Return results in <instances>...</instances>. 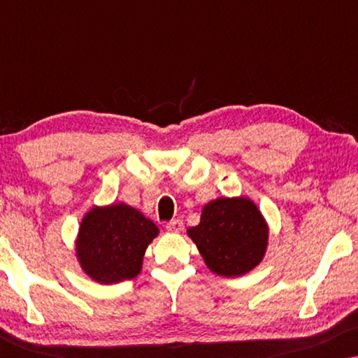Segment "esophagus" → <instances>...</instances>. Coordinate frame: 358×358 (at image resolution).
<instances>
[{
  "label": "esophagus",
  "mask_w": 358,
  "mask_h": 358,
  "mask_svg": "<svg viewBox=\"0 0 358 358\" xmlns=\"http://www.w3.org/2000/svg\"><path fill=\"white\" fill-rule=\"evenodd\" d=\"M166 229H168V231H171V233H180L184 229L182 220H179V218L171 220V222L166 223Z\"/></svg>",
  "instance_id": "1"
}]
</instances>
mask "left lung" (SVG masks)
I'll use <instances>...</instances> for the list:
<instances>
[{
    "mask_svg": "<svg viewBox=\"0 0 358 358\" xmlns=\"http://www.w3.org/2000/svg\"><path fill=\"white\" fill-rule=\"evenodd\" d=\"M210 271L239 277L262 261L267 224L249 199H217L205 205L197 227L187 229Z\"/></svg>",
    "mask_w": 358,
    "mask_h": 358,
    "instance_id": "1",
    "label": "left lung"
}]
</instances>
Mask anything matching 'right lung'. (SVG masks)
<instances>
[{
    "mask_svg": "<svg viewBox=\"0 0 358 358\" xmlns=\"http://www.w3.org/2000/svg\"><path fill=\"white\" fill-rule=\"evenodd\" d=\"M158 233V227L150 218L129 205L94 207L81 222L78 259L92 280H130L140 273L146 248Z\"/></svg>",
    "mask_w": 358,
    "mask_h": 358,
    "instance_id": "add662e5",
    "label": "right lung"
}]
</instances>
